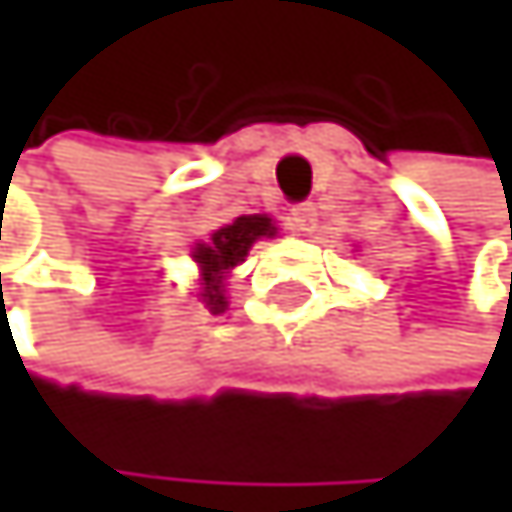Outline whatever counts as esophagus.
Returning a JSON list of instances; mask_svg holds the SVG:
<instances>
[{
  "label": "esophagus",
  "instance_id": "1",
  "mask_svg": "<svg viewBox=\"0 0 512 512\" xmlns=\"http://www.w3.org/2000/svg\"><path fill=\"white\" fill-rule=\"evenodd\" d=\"M316 221H319V214H316V205H313V202H298V205H291V224H294V230L313 233V230H316Z\"/></svg>",
  "mask_w": 512,
  "mask_h": 512
}]
</instances>
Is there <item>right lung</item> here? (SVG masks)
Segmentation results:
<instances>
[{"mask_svg":"<svg viewBox=\"0 0 512 512\" xmlns=\"http://www.w3.org/2000/svg\"><path fill=\"white\" fill-rule=\"evenodd\" d=\"M276 227L270 224V218H261V214H248V218H236L233 224L221 227V230H214L208 242L196 245L193 251V258L196 264L202 267V279H205V304L214 310V313H221L227 307L224 301V294H221V279L230 267H236L254 239H261V236H273Z\"/></svg>","mask_w":512,"mask_h":512,"instance_id":"1","label":"right lung"}]
</instances>
